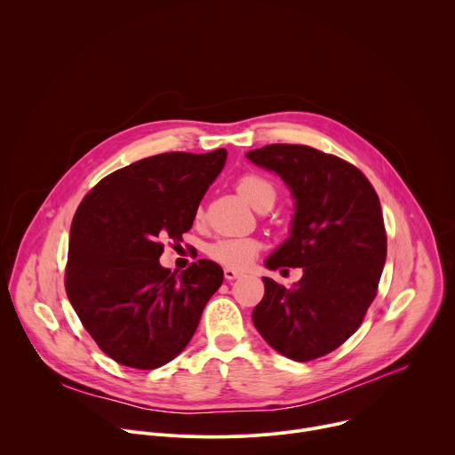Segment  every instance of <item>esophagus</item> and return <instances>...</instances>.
<instances>
[{"label":"esophagus","mask_w":455,"mask_h":455,"mask_svg":"<svg viewBox=\"0 0 455 455\" xmlns=\"http://www.w3.org/2000/svg\"><path fill=\"white\" fill-rule=\"evenodd\" d=\"M223 274H225V279H227V281H234V279H237V277L241 275V272H237V270H234V268H225Z\"/></svg>","instance_id":"esophagus-1"}]
</instances>
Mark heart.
<instances>
[{
	"mask_svg": "<svg viewBox=\"0 0 455 455\" xmlns=\"http://www.w3.org/2000/svg\"><path fill=\"white\" fill-rule=\"evenodd\" d=\"M237 190L251 207H255L257 202L265 196H272L275 200L274 185L268 180L255 174L243 176L237 181ZM259 250H261V241L259 239L234 237V239H220L214 244H211L209 255L214 259V261L228 268H244L253 261Z\"/></svg>",
	"mask_w": 455,
	"mask_h": 455,
	"instance_id": "b5f03b06",
	"label": "heart"
}]
</instances>
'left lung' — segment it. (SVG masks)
<instances>
[{"label": "left lung", "mask_w": 455, "mask_h": 455, "mask_svg": "<svg viewBox=\"0 0 455 455\" xmlns=\"http://www.w3.org/2000/svg\"><path fill=\"white\" fill-rule=\"evenodd\" d=\"M246 158L275 172L295 200L290 235L265 267L302 268L291 290L263 277L253 326L295 362L328 355L360 328L376 297L387 257L378 194L355 165L307 146L272 144Z\"/></svg>", "instance_id": "left-lung-1"}]
</instances>
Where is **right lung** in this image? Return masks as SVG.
I'll list each match as a JSON object with an SVG mask.
<instances>
[{"mask_svg":"<svg viewBox=\"0 0 455 455\" xmlns=\"http://www.w3.org/2000/svg\"><path fill=\"white\" fill-rule=\"evenodd\" d=\"M227 149L164 153L118 169L79 205L70 230L67 295L115 362L156 369L176 358L223 283L209 259L180 275L160 265L164 239L181 241Z\"/></svg>","mask_w":455,"mask_h":455,"instance_id":"right-lung-1","label":"right lung"}]
</instances>
